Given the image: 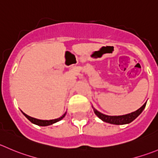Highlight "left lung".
I'll use <instances>...</instances> for the list:
<instances>
[{
  "mask_svg": "<svg viewBox=\"0 0 158 158\" xmlns=\"http://www.w3.org/2000/svg\"><path fill=\"white\" fill-rule=\"evenodd\" d=\"M147 102L140 107V109H138L136 111L132 112L131 113H128L126 115H122V116H108V115L103 114V113H100L98 110H96L94 107L92 106L93 109V111H94L95 114L98 116V117L102 120L103 122L106 123H109L110 124H115V125H123V124H127V123H131L132 121H134L136 118L140 114V113L143 112V110H144L145 106H146Z\"/></svg>",
  "mask_w": 158,
  "mask_h": 158,
  "instance_id": "8db88e82",
  "label": "left lung"
}]
</instances>
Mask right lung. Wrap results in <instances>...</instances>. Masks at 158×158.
Returning <instances> with one entry per match:
<instances>
[{"mask_svg": "<svg viewBox=\"0 0 158 158\" xmlns=\"http://www.w3.org/2000/svg\"><path fill=\"white\" fill-rule=\"evenodd\" d=\"M21 112H22V111H21ZM22 113L24 114V116H25L26 118H27V120H30V121L32 123H34V124L38 125V126H41V127H46V126H49V125H52V124H53V123H57V122L60 121L62 119H63V118L65 117V114H66V112H65V113H64V114L62 115V116H60L59 118L55 119V120H38V119H36V118H33V117H31V116H27V114H25V113H23V112H22Z\"/></svg>", "mask_w": 158, "mask_h": 158, "instance_id": "1", "label": "right lung"}]
</instances>
